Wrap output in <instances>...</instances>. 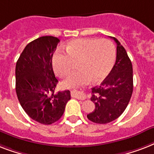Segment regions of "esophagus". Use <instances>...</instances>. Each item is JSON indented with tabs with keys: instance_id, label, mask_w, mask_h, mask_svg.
I'll return each instance as SVG.
<instances>
[{
	"instance_id": "34e87169",
	"label": "esophagus",
	"mask_w": 154,
	"mask_h": 154,
	"mask_svg": "<svg viewBox=\"0 0 154 154\" xmlns=\"http://www.w3.org/2000/svg\"><path fill=\"white\" fill-rule=\"evenodd\" d=\"M71 96L73 98H78V99H80V100H85L87 97L83 94V92H79V91H71Z\"/></svg>"
}]
</instances>
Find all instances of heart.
Instances as JSON below:
<instances>
[{
    "label": "heart",
    "instance_id": "obj_1",
    "mask_svg": "<svg viewBox=\"0 0 154 154\" xmlns=\"http://www.w3.org/2000/svg\"><path fill=\"white\" fill-rule=\"evenodd\" d=\"M67 54L57 51L52 57V67L60 78L69 75L73 70V63L79 62V71L63 82L64 87L71 88L87 84L92 80L100 83L106 78L114 67L115 48L106 39L81 38L67 43Z\"/></svg>",
    "mask_w": 154,
    "mask_h": 154
}]
</instances>
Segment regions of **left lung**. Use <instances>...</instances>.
I'll list each match as a JSON object with an SVG mask.
<instances>
[{
  "mask_svg": "<svg viewBox=\"0 0 154 154\" xmlns=\"http://www.w3.org/2000/svg\"><path fill=\"white\" fill-rule=\"evenodd\" d=\"M116 62L110 74L99 86L92 88L91 100L94 111L87 114L90 121L98 124L109 123L126 110L133 93V67L126 49L116 38Z\"/></svg>",
  "mask_w": 154,
  "mask_h": 154,
  "instance_id": "1",
  "label": "left lung"
}]
</instances>
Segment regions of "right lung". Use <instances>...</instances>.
I'll list each match as a JSON object with an SVG mask.
<instances>
[{"label":"right lung","mask_w":154,"mask_h":154,"mask_svg":"<svg viewBox=\"0 0 154 154\" xmlns=\"http://www.w3.org/2000/svg\"><path fill=\"white\" fill-rule=\"evenodd\" d=\"M60 40L41 36L24 48L16 65V92L22 108L39 123L51 125L62 117L70 91L55 92L58 79L52 56Z\"/></svg>","instance_id":"obj_1"}]
</instances>
